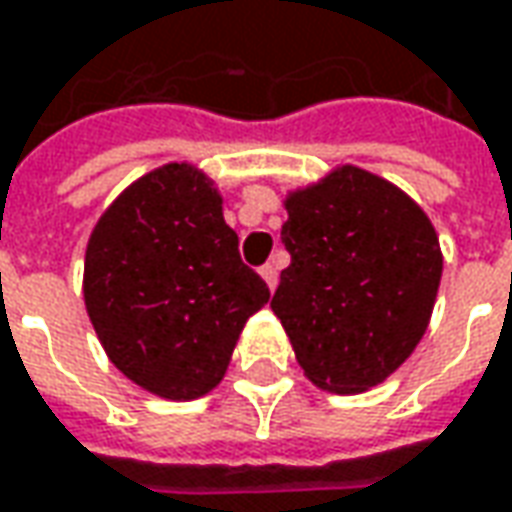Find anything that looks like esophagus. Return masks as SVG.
<instances>
[{"instance_id":"esophagus-1","label":"esophagus","mask_w":512,"mask_h":512,"mask_svg":"<svg viewBox=\"0 0 512 512\" xmlns=\"http://www.w3.org/2000/svg\"><path fill=\"white\" fill-rule=\"evenodd\" d=\"M262 279L267 281V287H270V290H276V284H279V264H276V262L264 264Z\"/></svg>"}]
</instances>
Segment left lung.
Wrapping results in <instances>:
<instances>
[{
    "instance_id": "left-lung-1",
    "label": "left lung",
    "mask_w": 512,
    "mask_h": 512,
    "mask_svg": "<svg viewBox=\"0 0 512 512\" xmlns=\"http://www.w3.org/2000/svg\"><path fill=\"white\" fill-rule=\"evenodd\" d=\"M290 267L270 301L318 389L360 394L423 341L442 279L440 236L403 188L335 166L284 197Z\"/></svg>"
}]
</instances>
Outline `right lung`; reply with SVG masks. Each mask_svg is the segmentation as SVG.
Wrapping results in <instances>:
<instances>
[{"label": "right lung", "mask_w": 512, "mask_h": 512, "mask_svg": "<svg viewBox=\"0 0 512 512\" xmlns=\"http://www.w3.org/2000/svg\"><path fill=\"white\" fill-rule=\"evenodd\" d=\"M270 301L239 259L222 194L194 163L126 185L89 233L84 304L106 358L163 400L222 383L248 318Z\"/></svg>", "instance_id": "1"}]
</instances>
